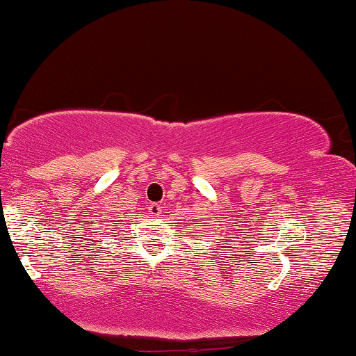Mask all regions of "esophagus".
I'll list each match as a JSON object with an SVG mask.
<instances>
[{"label":"esophagus","mask_w":356,"mask_h":356,"mask_svg":"<svg viewBox=\"0 0 356 356\" xmlns=\"http://www.w3.org/2000/svg\"><path fill=\"white\" fill-rule=\"evenodd\" d=\"M149 212H151L154 216H157L162 212V205L161 204H151L149 205Z\"/></svg>","instance_id":"1"}]
</instances>
